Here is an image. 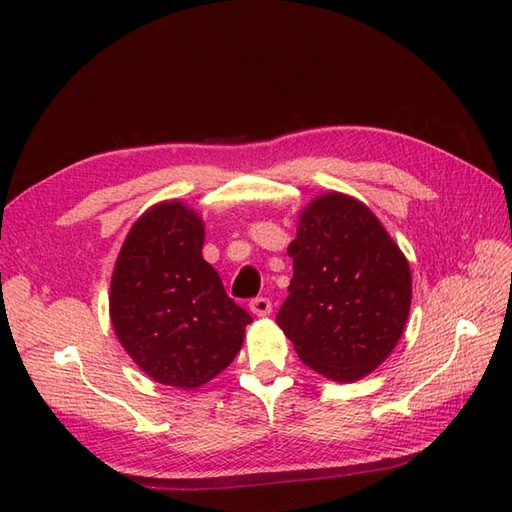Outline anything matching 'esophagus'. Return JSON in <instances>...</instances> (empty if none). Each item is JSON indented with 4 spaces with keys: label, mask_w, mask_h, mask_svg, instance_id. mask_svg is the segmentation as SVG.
I'll return each mask as SVG.
<instances>
[{
    "label": "esophagus",
    "mask_w": 512,
    "mask_h": 512,
    "mask_svg": "<svg viewBox=\"0 0 512 512\" xmlns=\"http://www.w3.org/2000/svg\"><path fill=\"white\" fill-rule=\"evenodd\" d=\"M270 310H273V303H270V299L266 297H255L250 301V312L257 314V317H266V314H270Z\"/></svg>",
    "instance_id": "obj_1"
}]
</instances>
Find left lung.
Returning <instances> with one entry per match:
<instances>
[{
	"label": "left lung",
	"mask_w": 512,
	"mask_h": 512,
	"mask_svg": "<svg viewBox=\"0 0 512 512\" xmlns=\"http://www.w3.org/2000/svg\"><path fill=\"white\" fill-rule=\"evenodd\" d=\"M295 275L279 328L314 372L354 383L394 352L411 308V270L378 217L343 193L299 215L288 246Z\"/></svg>",
	"instance_id": "obj_1"
}]
</instances>
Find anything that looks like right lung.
<instances>
[{"label": "right lung", "mask_w": 512, "mask_h": 512, "mask_svg": "<svg viewBox=\"0 0 512 512\" xmlns=\"http://www.w3.org/2000/svg\"><path fill=\"white\" fill-rule=\"evenodd\" d=\"M204 222L178 200L138 217L118 253L110 317L118 341L156 383L195 389L242 350L253 321L204 262Z\"/></svg>", "instance_id": "1"}]
</instances>
